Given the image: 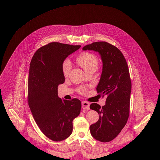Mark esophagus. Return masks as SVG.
<instances>
[{
  "label": "esophagus",
  "mask_w": 160,
  "mask_h": 160,
  "mask_svg": "<svg viewBox=\"0 0 160 160\" xmlns=\"http://www.w3.org/2000/svg\"><path fill=\"white\" fill-rule=\"evenodd\" d=\"M89 106H90L89 103H88L86 101L82 102V108L83 110H89Z\"/></svg>",
  "instance_id": "1"
}]
</instances>
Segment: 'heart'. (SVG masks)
Segmentation results:
<instances>
[{"label":"heart","instance_id":"heart-1","mask_svg":"<svg viewBox=\"0 0 160 160\" xmlns=\"http://www.w3.org/2000/svg\"><path fill=\"white\" fill-rule=\"evenodd\" d=\"M76 61L86 72L91 71H95L98 68V60L95 55L90 52H85L80 53L76 58ZM71 67V63L69 59H65L63 62L62 69L64 76L67 77L68 76ZM78 91L81 93H84L86 90L84 88H81Z\"/></svg>","mask_w":160,"mask_h":160}]
</instances>
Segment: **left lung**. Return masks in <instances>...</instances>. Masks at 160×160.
<instances>
[{"mask_svg": "<svg viewBox=\"0 0 160 160\" xmlns=\"http://www.w3.org/2000/svg\"><path fill=\"white\" fill-rule=\"evenodd\" d=\"M82 50L98 52L102 60V72L96 89L103 97L107 96L106 103L102 107L97 103L90 105L100 114L90 131L95 139L108 142L120 133L129 118L131 81L128 66L122 52L107 42H93Z\"/></svg>", "mask_w": 160, "mask_h": 160, "instance_id": "8db88e82", "label": "left lung"}]
</instances>
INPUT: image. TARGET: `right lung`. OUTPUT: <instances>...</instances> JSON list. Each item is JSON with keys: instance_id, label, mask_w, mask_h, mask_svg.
<instances>
[{"instance_id": "1", "label": "right lung", "mask_w": 160, "mask_h": 160, "mask_svg": "<svg viewBox=\"0 0 160 160\" xmlns=\"http://www.w3.org/2000/svg\"><path fill=\"white\" fill-rule=\"evenodd\" d=\"M80 47L51 42L39 48L30 63L28 105L40 130L55 142L63 140L71 134L72 121L81 112L79 100H62L58 96V86L65 82L62 63Z\"/></svg>"}]
</instances>
